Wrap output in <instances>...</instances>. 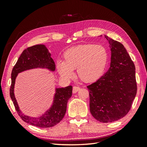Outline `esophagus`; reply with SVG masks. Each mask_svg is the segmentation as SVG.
I'll return each mask as SVG.
<instances>
[{"mask_svg":"<svg viewBox=\"0 0 147 147\" xmlns=\"http://www.w3.org/2000/svg\"><path fill=\"white\" fill-rule=\"evenodd\" d=\"M80 90V88L79 86H74L73 88V93H75L77 92H78L79 90Z\"/></svg>","mask_w":147,"mask_h":147,"instance_id":"obj_1","label":"esophagus"}]
</instances>
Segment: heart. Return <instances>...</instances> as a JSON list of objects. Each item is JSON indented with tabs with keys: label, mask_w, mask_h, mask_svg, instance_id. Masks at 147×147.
<instances>
[{
	"label": "heart",
	"mask_w": 147,
	"mask_h": 147,
	"mask_svg": "<svg viewBox=\"0 0 147 147\" xmlns=\"http://www.w3.org/2000/svg\"><path fill=\"white\" fill-rule=\"evenodd\" d=\"M64 61L57 62V68L62 76L69 78L76 69L83 82L93 83L104 74L109 61L107 50L102 45L85 44L74 47L64 53Z\"/></svg>",
	"instance_id": "obj_1"
}]
</instances>
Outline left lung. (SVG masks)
Here are the masks:
<instances>
[{
    "instance_id": "8db88e82",
    "label": "left lung",
    "mask_w": 147,
    "mask_h": 147,
    "mask_svg": "<svg viewBox=\"0 0 147 147\" xmlns=\"http://www.w3.org/2000/svg\"><path fill=\"white\" fill-rule=\"evenodd\" d=\"M105 37L111 48L110 67L87 88L93 117L102 123H111L128 113L136 95L137 85L135 64L124 45Z\"/></svg>"
}]
</instances>
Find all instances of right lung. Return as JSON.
Here are the masks:
<instances>
[{
	"instance_id": "1",
	"label": "right lung",
	"mask_w": 147,
	"mask_h": 147,
	"mask_svg": "<svg viewBox=\"0 0 147 147\" xmlns=\"http://www.w3.org/2000/svg\"><path fill=\"white\" fill-rule=\"evenodd\" d=\"M37 67L47 68L52 71L55 69V62L51 57V54L44 45H36L30 47L22 52L11 73L10 96L16 111L22 120L31 125L47 128L55 126L63 119L66 112L67 101L72 96L73 87L68 86L65 88H56L52 105L40 117H33L24 115L20 111L14 96L15 80L18 73Z\"/></svg>"
}]
</instances>
